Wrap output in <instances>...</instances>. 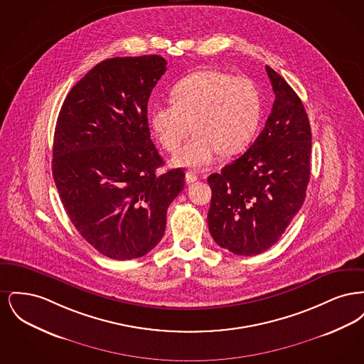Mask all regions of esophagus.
I'll return each mask as SVG.
<instances>
[{"mask_svg": "<svg viewBox=\"0 0 364 364\" xmlns=\"http://www.w3.org/2000/svg\"><path fill=\"white\" fill-rule=\"evenodd\" d=\"M198 180V174L195 171H188L187 173H186V181H187V184H191V183H193V181H196Z\"/></svg>", "mask_w": 364, "mask_h": 364, "instance_id": "obj_1", "label": "esophagus"}]
</instances>
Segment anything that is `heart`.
<instances>
[{
    "label": "heart",
    "instance_id": "b5f03b06",
    "mask_svg": "<svg viewBox=\"0 0 364 364\" xmlns=\"http://www.w3.org/2000/svg\"><path fill=\"white\" fill-rule=\"evenodd\" d=\"M172 102L156 104L151 124L159 143L176 153L192 132L195 136L173 158L174 165L203 168L223 151H242L257 135L262 116L259 91L252 80L220 70H198L172 90Z\"/></svg>",
    "mask_w": 364,
    "mask_h": 364
}]
</instances>
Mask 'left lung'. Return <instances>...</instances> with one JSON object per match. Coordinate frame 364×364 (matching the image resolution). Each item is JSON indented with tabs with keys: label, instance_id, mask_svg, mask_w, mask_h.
Wrapping results in <instances>:
<instances>
[{
	"label": "left lung",
	"instance_id": "1",
	"mask_svg": "<svg viewBox=\"0 0 364 364\" xmlns=\"http://www.w3.org/2000/svg\"><path fill=\"white\" fill-rule=\"evenodd\" d=\"M276 95L254 144L221 173L208 176V230L236 255H258L279 240L306 199L311 128L303 102L284 77L266 67Z\"/></svg>",
	"mask_w": 364,
	"mask_h": 364
}]
</instances>
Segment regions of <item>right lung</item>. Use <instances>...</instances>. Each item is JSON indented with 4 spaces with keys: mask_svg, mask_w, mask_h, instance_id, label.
<instances>
[{
    "mask_svg": "<svg viewBox=\"0 0 364 364\" xmlns=\"http://www.w3.org/2000/svg\"><path fill=\"white\" fill-rule=\"evenodd\" d=\"M165 70L156 54L104 60L72 87L55 124L52 171L63 206L112 259L151 251L184 188L183 169L156 174L164 161L150 138L147 102Z\"/></svg>",
    "mask_w": 364,
    "mask_h": 364,
    "instance_id": "right-lung-1",
    "label": "right lung"
}]
</instances>
